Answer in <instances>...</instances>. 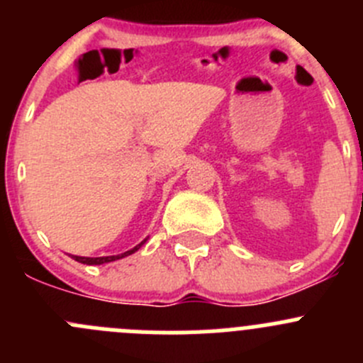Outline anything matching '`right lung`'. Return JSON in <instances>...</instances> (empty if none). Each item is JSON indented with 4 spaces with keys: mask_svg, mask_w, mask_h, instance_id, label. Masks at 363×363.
Returning <instances> with one entry per match:
<instances>
[{
    "mask_svg": "<svg viewBox=\"0 0 363 363\" xmlns=\"http://www.w3.org/2000/svg\"><path fill=\"white\" fill-rule=\"evenodd\" d=\"M145 240H147V239H145ZM145 240H142V242L138 244V246H135L133 250H130V251H126V252H121V255H116V256H100V258H86V256H72V258L75 259V262H79V263H86V265H101V263L116 262V259L124 258V256L133 255L135 251L140 250V246L145 242Z\"/></svg>",
    "mask_w": 363,
    "mask_h": 363,
    "instance_id": "right-lung-1",
    "label": "right lung"
}]
</instances>
